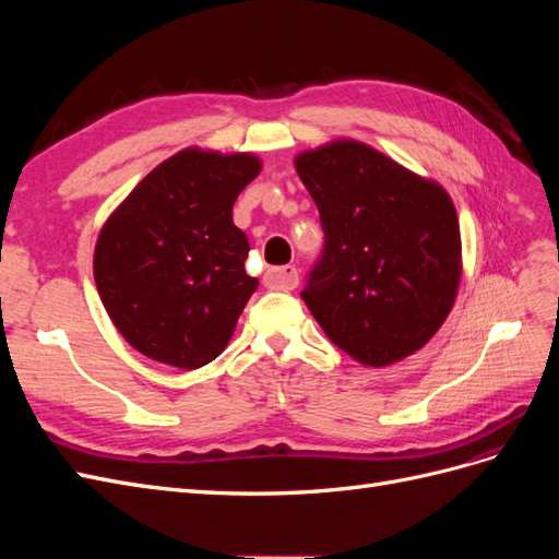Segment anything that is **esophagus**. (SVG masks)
Wrapping results in <instances>:
<instances>
[{
	"label": "esophagus",
	"mask_w": 559,
	"mask_h": 559,
	"mask_svg": "<svg viewBox=\"0 0 559 559\" xmlns=\"http://www.w3.org/2000/svg\"><path fill=\"white\" fill-rule=\"evenodd\" d=\"M265 284L270 289H282L292 292L298 286V270L294 265H282V267H270L265 273Z\"/></svg>",
	"instance_id": "esophagus-1"
}]
</instances>
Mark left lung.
I'll use <instances>...</instances> for the list:
<instances>
[{
	"label": "left lung",
	"instance_id": "left-lung-1",
	"mask_svg": "<svg viewBox=\"0 0 559 559\" xmlns=\"http://www.w3.org/2000/svg\"><path fill=\"white\" fill-rule=\"evenodd\" d=\"M294 165L326 235L300 294L317 324L364 366L411 357L443 326L460 289L450 193L347 138L300 151Z\"/></svg>",
	"mask_w": 559,
	"mask_h": 559
}]
</instances>
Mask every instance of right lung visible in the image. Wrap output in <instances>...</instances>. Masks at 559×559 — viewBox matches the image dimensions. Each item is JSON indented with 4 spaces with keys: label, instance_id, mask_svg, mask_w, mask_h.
Returning <instances> with one entry per match:
<instances>
[{
    "label": "right lung",
    "instance_id": "obj_1",
    "mask_svg": "<svg viewBox=\"0 0 559 559\" xmlns=\"http://www.w3.org/2000/svg\"><path fill=\"white\" fill-rule=\"evenodd\" d=\"M253 154L189 146L154 167L99 228L93 275L114 326L144 357L214 361L257 292L233 205L261 173Z\"/></svg>",
    "mask_w": 559,
    "mask_h": 559
}]
</instances>
